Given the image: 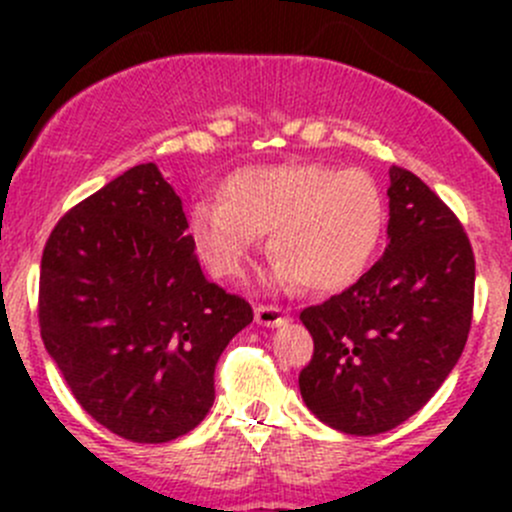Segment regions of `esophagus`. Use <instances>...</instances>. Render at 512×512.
<instances>
[{
  "instance_id": "1",
  "label": "esophagus",
  "mask_w": 512,
  "mask_h": 512,
  "mask_svg": "<svg viewBox=\"0 0 512 512\" xmlns=\"http://www.w3.org/2000/svg\"><path fill=\"white\" fill-rule=\"evenodd\" d=\"M255 322L262 324V327H282V324L289 322V314L280 307H265V304H257Z\"/></svg>"
}]
</instances>
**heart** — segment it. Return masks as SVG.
<instances>
[{"mask_svg":"<svg viewBox=\"0 0 512 512\" xmlns=\"http://www.w3.org/2000/svg\"><path fill=\"white\" fill-rule=\"evenodd\" d=\"M215 200L190 208L188 240L218 280H240L270 232L272 282L339 292L364 275L386 227L369 173L312 160L247 165L227 175Z\"/></svg>","mask_w":512,"mask_h":512,"instance_id":"1","label":"heart"}]
</instances>
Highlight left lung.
Wrapping results in <instances>:
<instances>
[{
	"mask_svg": "<svg viewBox=\"0 0 512 512\" xmlns=\"http://www.w3.org/2000/svg\"><path fill=\"white\" fill-rule=\"evenodd\" d=\"M389 245L342 294L299 319L314 339L299 374L304 404L349 436L416 414L466 347L476 260L446 203L411 170H389Z\"/></svg>",
	"mask_w": 512,
	"mask_h": 512,
	"instance_id": "left-lung-1",
	"label": "left lung"
}]
</instances>
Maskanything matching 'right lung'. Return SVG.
Here are the masks:
<instances>
[{
    "label": "right lung",
    "instance_id": "add662e5",
    "mask_svg": "<svg viewBox=\"0 0 512 512\" xmlns=\"http://www.w3.org/2000/svg\"><path fill=\"white\" fill-rule=\"evenodd\" d=\"M252 307L205 280L183 200L141 163L59 220L41 257L39 327L71 394L133 443L193 431L215 364Z\"/></svg>",
    "mask_w": 512,
    "mask_h": 512
}]
</instances>
